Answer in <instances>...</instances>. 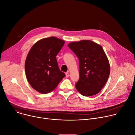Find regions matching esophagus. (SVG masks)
Listing matches in <instances>:
<instances>
[{
  "mask_svg": "<svg viewBox=\"0 0 135 135\" xmlns=\"http://www.w3.org/2000/svg\"><path fill=\"white\" fill-rule=\"evenodd\" d=\"M65 75H66V78H68V77H69V76H70V74H69V72H66V73H65Z\"/></svg>",
  "mask_w": 135,
  "mask_h": 135,
  "instance_id": "obj_1",
  "label": "esophagus"
}]
</instances>
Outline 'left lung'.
Here are the masks:
<instances>
[{"mask_svg":"<svg viewBox=\"0 0 135 135\" xmlns=\"http://www.w3.org/2000/svg\"><path fill=\"white\" fill-rule=\"evenodd\" d=\"M69 47L79 60L77 90L84 96L98 94L105 86L110 73V63L102 47L91 40L70 42Z\"/></svg>","mask_w":135,"mask_h":135,"instance_id":"obj_1","label":"left lung"}]
</instances>
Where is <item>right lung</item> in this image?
<instances>
[{"instance_id": "add662e5", "label": "right lung", "mask_w": 135, "mask_h": 135, "mask_svg": "<svg viewBox=\"0 0 135 135\" xmlns=\"http://www.w3.org/2000/svg\"><path fill=\"white\" fill-rule=\"evenodd\" d=\"M64 43L55 37L44 38L32 46L27 55L25 62L27 80L41 94L52 91L65 76L59 69L56 58Z\"/></svg>"}]
</instances>
